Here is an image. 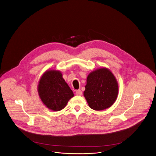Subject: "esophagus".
Instances as JSON below:
<instances>
[{
    "mask_svg": "<svg viewBox=\"0 0 156 156\" xmlns=\"http://www.w3.org/2000/svg\"><path fill=\"white\" fill-rule=\"evenodd\" d=\"M75 94H76V95H78V96H81V95H82V91H81V89L77 90L76 91V92H75Z\"/></svg>",
    "mask_w": 156,
    "mask_h": 156,
    "instance_id": "esophagus-1",
    "label": "esophagus"
}]
</instances>
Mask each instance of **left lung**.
<instances>
[{
  "mask_svg": "<svg viewBox=\"0 0 156 156\" xmlns=\"http://www.w3.org/2000/svg\"><path fill=\"white\" fill-rule=\"evenodd\" d=\"M83 96L90 108L103 110L112 106L119 94V84L112 72L102 67L87 75Z\"/></svg>",
  "mask_w": 156,
  "mask_h": 156,
  "instance_id": "8db88e82",
  "label": "left lung"
}]
</instances>
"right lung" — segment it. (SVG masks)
Wrapping results in <instances>:
<instances>
[{
  "instance_id": "obj_1",
  "label": "right lung",
  "mask_w": 156,
  "mask_h": 156,
  "mask_svg": "<svg viewBox=\"0 0 156 156\" xmlns=\"http://www.w3.org/2000/svg\"><path fill=\"white\" fill-rule=\"evenodd\" d=\"M37 92L44 105L55 112L62 110L74 96L62 78V73L56 69L46 70L42 74L37 85Z\"/></svg>"
}]
</instances>
